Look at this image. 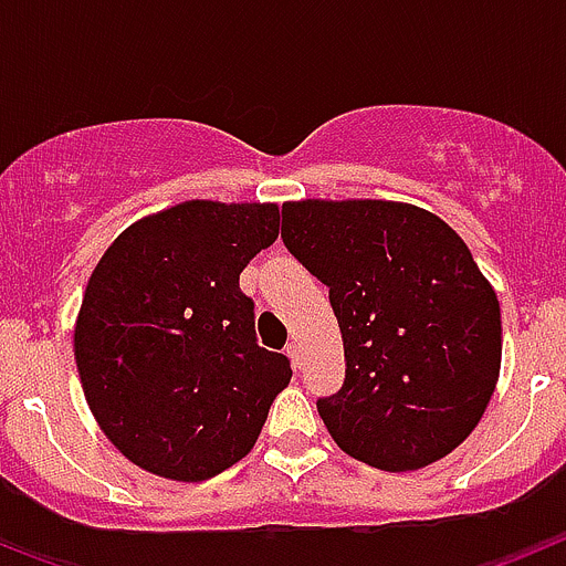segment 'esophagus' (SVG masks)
Segmentation results:
<instances>
[{
	"label": "esophagus",
	"mask_w": 566,
	"mask_h": 566,
	"mask_svg": "<svg viewBox=\"0 0 566 566\" xmlns=\"http://www.w3.org/2000/svg\"><path fill=\"white\" fill-rule=\"evenodd\" d=\"M286 357L292 359L294 368H300V365H303V352H300V343H289L286 345Z\"/></svg>",
	"instance_id": "esophagus-1"
}]
</instances>
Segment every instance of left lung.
I'll return each instance as SVG.
<instances>
[{
    "label": "left lung",
    "mask_w": 566,
    "mask_h": 566,
    "mask_svg": "<svg viewBox=\"0 0 566 566\" xmlns=\"http://www.w3.org/2000/svg\"><path fill=\"white\" fill-rule=\"evenodd\" d=\"M280 238L328 286L343 388L317 399L334 442L379 470H417L468 439L502 365V312L464 240L394 201L283 203Z\"/></svg>",
    "instance_id": "left-lung-1"
}]
</instances>
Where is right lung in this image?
I'll return each instance as SVG.
<instances>
[{
  "label": "right lung",
  "instance_id": "add662e5",
  "mask_svg": "<svg viewBox=\"0 0 566 566\" xmlns=\"http://www.w3.org/2000/svg\"><path fill=\"white\" fill-rule=\"evenodd\" d=\"M274 203L187 201L124 229L76 319L90 411L138 468L203 482L252 451L292 363L254 334L240 272L277 240Z\"/></svg>",
  "mask_w": 566,
  "mask_h": 566
}]
</instances>
